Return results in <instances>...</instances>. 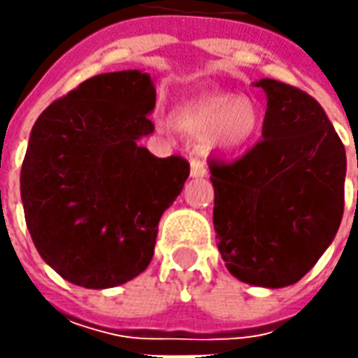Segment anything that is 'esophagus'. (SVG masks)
Wrapping results in <instances>:
<instances>
[{"instance_id":"34e87169","label":"esophagus","mask_w":358,"mask_h":358,"mask_svg":"<svg viewBox=\"0 0 358 358\" xmlns=\"http://www.w3.org/2000/svg\"><path fill=\"white\" fill-rule=\"evenodd\" d=\"M191 177L193 179H203V177H207V169H205V165L201 163V161H197V159H193L191 161Z\"/></svg>"}]
</instances>
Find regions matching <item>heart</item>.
Wrapping results in <instances>:
<instances>
[{
    "instance_id": "1",
    "label": "heart",
    "mask_w": 358,
    "mask_h": 358,
    "mask_svg": "<svg viewBox=\"0 0 358 358\" xmlns=\"http://www.w3.org/2000/svg\"><path fill=\"white\" fill-rule=\"evenodd\" d=\"M175 129L201 137L207 151L231 155L253 143L263 125L261 107L251 97L231 93H205L179 103L173 111ZM169 129L167 121H157Z\"/></svg>"
}]
</instances>
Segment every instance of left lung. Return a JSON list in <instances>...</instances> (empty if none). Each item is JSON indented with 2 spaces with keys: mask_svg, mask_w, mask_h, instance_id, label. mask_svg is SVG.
<instances>
[{
  "mask_svg": "<svg viewBox=\"0 0 358 358\" xmlns=\"http://www.w3.org/2000/svg\"><path fill=\"white\" fill-rule=\"evenodd\" d=\"M263 139L235 163H209L213 225L225 267L239 281L281 289L309 273L337 235L347 155L323 107L275 79Z\"/></svg>",
  "mask_w": 358,
  "mask_h": 358,
  "instance_id": "left-lung-1",
  "label": "left lung"
}]
</instances>
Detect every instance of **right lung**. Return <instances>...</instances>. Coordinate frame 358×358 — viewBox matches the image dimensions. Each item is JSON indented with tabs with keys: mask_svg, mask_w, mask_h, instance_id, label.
<instances>
[{
	"mask_svg": "<svg viewBox=\"0 0 358 358\" xmlns=\"http://www.w3.org/2000/svg\"><path fill=\"white\" fill-rule=\"evenodd\" d=\"M153 77L101 73L37 117L21 167V203L37 253L65 281L109 289L141 275L157 225L183 191L189 163L159 159Z\"/></svg>",
	"mask_w": 358,
	"mask_h": 358,
	"instance_id": "right-lung-1",
	"label": "right lung"
}]
</instances>
